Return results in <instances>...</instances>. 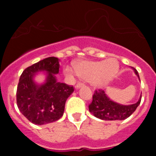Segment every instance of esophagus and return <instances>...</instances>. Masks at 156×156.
Returning <instances> with one entry per match:
<instances>
[{"instance_id": "esophagus-1", "label": "esophagus", "mask_w": 156, "mask_h": 156, "mask_svg": "<svg viewBox=\"0 0 156 156\" xmlns=\"http://www.w3.org/2000/svg\"><path fill=\"white\" fill-rule=\"evenodd\" d=\"M83 83L82 81H79V82L77 83L76 84L75 87L76 88H79V87H80L81 86H83Z\"/></svg>"}]
</instances>
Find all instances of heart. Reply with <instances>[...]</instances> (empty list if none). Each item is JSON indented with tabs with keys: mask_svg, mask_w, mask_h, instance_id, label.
Wrapping results in <instances>:
<instances>
[{
	"mask_svg": "<svg viewBox=\"0 0 156 156\" xmlns=\"http://www.w3.org/2000/svg\"><path fill=\"white\" fill-rule=\"evenodd\" d=\"M77 73L84 79L91 80L95 86L101 87L113 79L119 70V63L113 58L105 61H83L75 66ZM66 74H73V70L70 68L65 69Z\"/></svg>",
	"mask_w": 156,
	"mask_h": 156,
	"instance_id": "obj_1",
	"label": "heart"
}]
</instances>
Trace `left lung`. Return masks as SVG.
I'll return each mask as SVG.
<instances>
[{
  "label": "left lung",
  "instance_id": "8db88e82",
  "mask_svg": "<svg viewBox=\"0 0 156 156\" xmlns=\"http://www.w3.org/2000/svg\"><path fill=\"white\" fill-rule=\"evenodd\" d=\"M136 75L138 76L137 71L133 68ZM92 101L89 105V111L98 119L103 120H123L132 115L140 105L141 95L140 99L135 104L129 105H122L110 100L103 90H95L93 94Z\"/></svg>",
  "mask_w": 156,
  "mask_h": 156
}]
</instances>
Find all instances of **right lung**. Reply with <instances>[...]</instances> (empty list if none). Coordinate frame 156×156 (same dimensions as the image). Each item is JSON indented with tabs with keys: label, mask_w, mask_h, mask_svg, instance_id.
Returning a JSON list of instances; mask_svg holds the SVG:
<instances>
[{
	"label": "right lung",
	"mask_w": 156,
	"mask_h": 156,
	"mask_svg": "<svg viewBox=\"0 0 156 156\" xmlns=\"http://www.w3.org/2000/svg\"><path fill=\"white\" fill-rule=\"evenodd\" d=\"M48 72L46 82L38 86L32 78L36 72ZM58 59L49 57L27 67L19 78L16 101L19 111L29 121L37 125L50 123L63 115L65 105L74 87L56 81Z\"/></svg>",
	"instance_id": "right-lung-1"
}]
</instances>
